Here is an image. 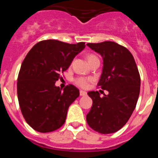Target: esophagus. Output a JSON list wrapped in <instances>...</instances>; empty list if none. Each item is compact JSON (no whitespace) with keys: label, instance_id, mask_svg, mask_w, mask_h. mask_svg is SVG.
<instances>
[{"label":"esophagus","instance_id":"34e87169","mask_svg":"<svg viewBox=\"0 0 158 158\" xmlns=\"http://www.w3.org/2000/svg\"><path fill=\"white\" fill-rule=\"evenodd\" d=\"M80 95L81 96H86V95H87V93H86L85 91H82V90H81Z\"/></svg>","mask_w":158,"mask_h":158}]
</instances>
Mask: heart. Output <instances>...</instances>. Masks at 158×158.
<instances>
[{"instance_id": "b5f03b06", "label": "heart", "mask_w": 158, "mask_h": 158, "mask_svg": "<svg viewBox=\"0 0 158 158\" xmlns=\"http://www.w3.org/2000/svg\"><path fill=\"white\" fill-rule=\"evenodd\" d=\"M96 56H95L94 54H89L87 56L88 62H91L93 60L96 59ZM92 78H87V77H77L75 79V84L79 86L81 88H83V89H85L89 86V81H91Z\"/></svg>"}]
</instances>
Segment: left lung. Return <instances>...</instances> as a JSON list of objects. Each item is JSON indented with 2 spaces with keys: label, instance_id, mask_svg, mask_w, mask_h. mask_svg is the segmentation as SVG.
<instances>
[{
  "label": "left lung",
  "instance_id": "obj_1",
  "mask_svg": "<svg viewBox=\"0 0 158 158\" xmlns=\"http://www.w3.org/2000/svg\"><path fill=\"white\" fill-rule=\"evenodd\" d=\"M87 46L103 58L104 66L97 86L108 94L100 97L97 91L88 93L93 106L86 120L99 133H115L127 123L136 107L141 85L139 69L131 53L115 42Z\"/></svg>",
  "mask_w": 158,
  "mask_h": 158
}]
</instances>
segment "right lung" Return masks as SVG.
Segmentation results:
<instances>
[{
    "label": "right lung",
    "mask_w": 158,
    "mask_h": 158,
    "mask_svg": "<svg viewBox=\"0 0 158 158\" xmlns=\"http://www.w3.org/2000/svg\"><path fill=\"white\" fill-rule=\"evenodd\" d=\"M85 47L83 42L43 40L25 57L18 75V100L23 118L36 131L51 132L65 123L68 108L80 93L73 85L62 90L55 82Z\"/></svg>",
    "instance_id": "right-lung-1"
}]
</instances>
